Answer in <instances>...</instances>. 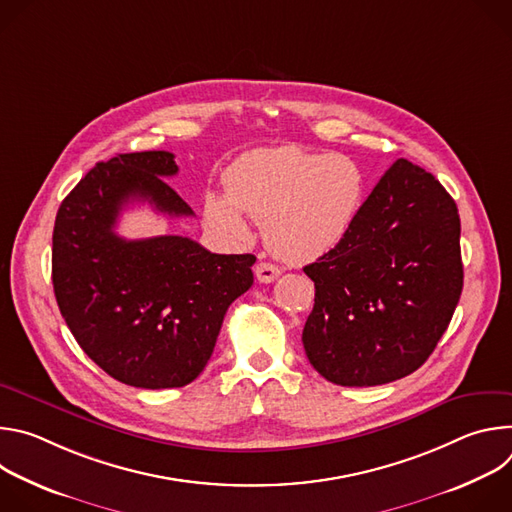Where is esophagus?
Instances as JSON below:
<instances>
[{"mask_svg": "<svg viewBox=\"0 0 512 512\" xmlns=\"http://www.w3.org/2000/svg\"><path fill=\"white\" fill-rule=\"evenodd\" d=\"M281 269L273 263H267V261H261L255 265V277L261 281V283H271L279 277Z\"/></svg>", "mask_w": 512, "mask_h": 512, "instance_id": "1", "label": "esophagus"}]
</instances>
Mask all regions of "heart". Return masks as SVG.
<instances>
[{
	"mask_svg": "<svg viewBox=\"0 0 512 512\" xmlns=\"http://www.w3.org/2000/svg\"><path fill=\"white\" fill-rule=\"evenodd\" d=\"M227 188L231 196H206L212 227L245 239L243 207L263 223L265 239L279 257L306 263L330 253L350 231L364 174L348 156L281 145L243 154L227 174Z\"/></svg>",
	"mask_w": 512,
	"mask_h": 512,
	"instance_id": "1",
	"label": "heart"
}]
</instances>
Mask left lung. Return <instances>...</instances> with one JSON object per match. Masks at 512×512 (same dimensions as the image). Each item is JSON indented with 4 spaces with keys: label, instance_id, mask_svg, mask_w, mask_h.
Listing matches in <instances>:
<instances>
[{
    "label": "left lung",
    "instance_id": "8db88e82",
    "mask_svg": "<svg viewBox=\"0 0 512 512\" xmlns=\"http://www.w3.org/2000/svg\"><path fill=\"white\" fill-rule=\"evenodd\" d=\"M304 273L316 287L302 334L312 367L342 387L403 379L429 358L462 294L458 206L401 158Z\"/></svg>",
    "mask_w": 512,
    "mask_h": 512
}]
</instances>
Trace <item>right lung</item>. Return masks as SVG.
Returning a JSON list of instances; mask_svg holds the SVG:
<instances>
[{
	"instance_id": "obj_1",
	"label": "right lung",
	"mask_w": 512,
	"mask_h": 512,
	"mask_svg": "<svg viewBox=\"0 0 512 512\" xmlns=\"http://www.w3.org/2000/svg\"><path fill=\"white\" fill-rule=\"evenodd\" d=\"M174 154L99 162L62 200L52 233L60 314L87 356L139 389H174L206 367L229 306L253 285V255H216L180 235L127 241L115 233L129 202L168 216L192 208L164 180Z\"/></svg>"
}]
</instances>
